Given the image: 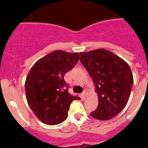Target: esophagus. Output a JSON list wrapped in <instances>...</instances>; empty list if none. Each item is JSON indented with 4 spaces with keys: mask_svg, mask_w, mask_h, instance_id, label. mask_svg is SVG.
Returning <instances> with one entry per match:
<instances>
[{
    "mask_svg": "<svg viewBox=\"0 0 148 148\" xmlns=\"http://www.w3.org/2000/svg\"><path fill=\"white\" fill-rule=\"evenodd\" d=\"M82 95H83L84 97H86V95H87V92H86V90H84V91L83 93H82Z\"/></svg>",
    "mask_w": 148,
    "mask_h": 148,
    "instance_id": "esophagus-1",
    "label": "esophagus"
}]
</instances>
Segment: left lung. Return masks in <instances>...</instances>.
<instances>
[{
  "instance_id": "8db88e82",
  "label": "left lung",
  "mask_w": 148,
  "mask_h": 148,
  "mask_svg": "<svg viewBox=\"0 0 148 148\" xmlns=\"http://www.w3.org/2000/svg\"><path fill=\"white\" fill-rule=\"evenodd\" d=\"M79 59L95 84L98 107L90 113L99 120H107L119 114L130 98L133 77L126 62L106 49L79 53Z\"/></svg>"
}]
</instances>
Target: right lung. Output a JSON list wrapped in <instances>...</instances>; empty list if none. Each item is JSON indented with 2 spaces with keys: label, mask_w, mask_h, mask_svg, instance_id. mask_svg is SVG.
I'll list each match as a JSON object with an SVG mask.
<instances>
[{
  "label": "right lung",
  "mask_w": 148,
  "mask_h": 148,
  "mask_svg": "<svg viewBox=\"0 0 148 148\" xmlns=\"http://www.w3.org/2000/svg\"><path fill=\"white\" fill-rule=\"evenodd\" d=\"M78 61L79 53L54 51L37 61L28 73L25 82L28 104L46 125L64 122L72 101L80 99L69 93V85L64 79Z\"/></svg>",
  "instance_id": "add662e5"
}]
</instances>
